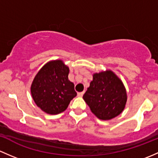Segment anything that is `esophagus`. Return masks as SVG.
Returning <instances> with one entry per match:
<instances>
[{
	"label": "esophagus",
	"instance_id": "34e87169",
	"mask_svg": "<svg viewBox=\"0 0 158 158\" xmlns=\"http://www.w3.org/2000/svg\"><path fill=\"white\" fill-rule=\"evenodd\" d=\"M84 94V92H80V93H78V94H77V96H78V97H83Z\"/></svg>",
	"mask_w": 158,
	"mask_h": 158
}]
</instances>
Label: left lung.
<instances>
[{"instance_id":"left-lung-1","label":"left lung","mask_w":158,"mask_h":158,"mask_svg":"<svg viewBox=\"0 0 158 158\" xmlns=\"http://www.w3.org/2000/svg\"><path fill=\"white\" fill-rule=\"evenodd\" d=\"M83 98L97 118L110 120L123 111L127 94L120 79L113 71H106L94 74Z\"/></svg>"}]
</instances>
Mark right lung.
Returning <instances> with one entry per match:
<instances>
[{
	"label": "right lung",
	"instance_id": "obj_1",
	"mask_svg": "<svg viewBox=\"0 0 158 158\" xmlns=\"http://www.w3.org/2000/svg\"><path fill=\"white\" fill-rule=\"evenodd\" d=\"M69 68L61 60L49 61L40 69L31 86L35 104L48 114H58L77 96L74 84L68 80Z\"/></svg>",
	"mask_w": 158,
	"mask_h": 158
}]
</instances>
